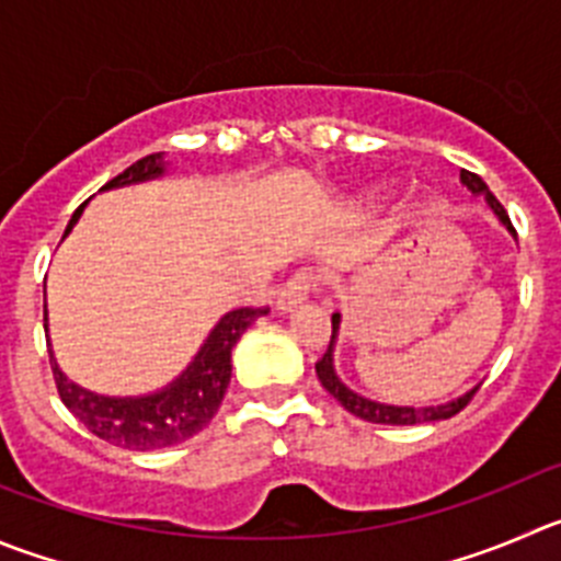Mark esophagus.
<instances>
[{
    "label": "esophagus",
    "instance_id": "34e87169",
    "mask_svg": "<svg viewBox=\"0 0 561 561\" xmlns=\"http://www.w3.org/2000/svg\"><path fill=\"white\" fill-rule=\"evenodd\" d=\"M313 286H317V280H313L311 272H297L289 284L277 291V311H284V313L297 311V308L311 297Z\"/></svg>",
    "mask_w": 561,
    "mask_h": 561
}]
</instances>
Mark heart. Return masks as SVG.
<instances>
[{
	"label": "heart",
	"mask_w": 561,
	"mask_h": 561,
	"mask_svg": "<svg viewBox=\"0 0 561 561\" xmlns=\"http://www.w3.org/2000/svg\"><path fill=\"white\" fill-rule=\"evenodd\" d=\"M391 195V186L388 184H371V186H364V190L357 192V204H364V206H375V204H382L386 197Z\"/></svg>",
	"instance_id": "b5f03b06"
}]
</instances>
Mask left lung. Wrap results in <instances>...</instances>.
<instances>
[{
    "instance_id": "obj_1",
    "label": "left lung",
    "mask_w": 561,
    "mask_h": 561,
    "mask_svg": "<svg viewBox=\"0 0 561 561\" xmlns=\"http://www.w3.org/2000/svg\"><path fill=\"white\" fill-rule=\"evenodd\" d=\"M460 181L473 197H484V204L488 209L493 211V217L499 220L501 228H506L512 239H517L515 228H512L510 217H506L504 206L495 201L493 192L488 190L482 179L477 173H468V170H460ZM339 330H341V313H333V335H330V346L328 352L322 355V360L317 364V377L319 382L324 386V391L330 393L333 399H339L341 408L350 410L352 415L357 419L371 421V424H391V426H413V424H432V421H444L451 419L455 413H460L468 402H471L473 393L479 391L482 382L471 388V391L460 393L457 399H449V402H440V404H388V402H377V399L364 397V393L352 391L350 386H344L335 371V341H339Z\"/></svg>"
}]
</instances>
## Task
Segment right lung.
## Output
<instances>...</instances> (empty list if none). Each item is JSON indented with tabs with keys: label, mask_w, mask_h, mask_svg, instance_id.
<instances>
[{
	"label": "right lung",
	"mask_w": 561,
	"mask_h": 561,
	"mask_svg": "<svg viewBox=\"0 0 561 561\" xmlns=\"http://www.w3.org/2000/svg\"><path fill=\"white\" fill-rule=\"evenodd\" d=\"M164 173H168L164 153H151V157L140 159V162H135L131 168H126L121 175H115L110 184L101 186V192L162 179ZM84 206H88V201L73 211L62 239L73 231V226H77L79 217H82ZM264 313L266 308H237V311H228L226 317H220V322L211 328V333L206 335V341L201 344L197 355L192 357L190 364H186V369L181 371L173 382H168V386L159 388V391L153 393H140V397H106V393L88 391V388H82L79 382L68 380V375L60 369V364H57L55 350H51V339H46L57 391H60L62 404H66L93 435L106 440V444L124 446V449L135 451H153L168 449V446H179L184 444V440H190L192 435H197V432L204 430V426L215 419L217 408H220L222 397H226L228 391V382H231V350L237 346V341L242 339L244 330H248L255 319L264 317ZM44 328L49 330V311H46V302Z\"/></svg>",
	"instance_id": "add662e5"
}]
</instances>
